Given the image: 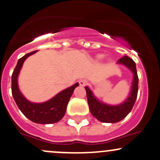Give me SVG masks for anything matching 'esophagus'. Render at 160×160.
<instances>
[{
	"label": "esophagus",
	"instance_id": "1",
	"mask_svg": "<svg viewBox=\"0 0 160 160\" xmlns=\"http://www.w3.org/2000/svg\"><path fill=\"white\" fill-rule=\"evenodd\" d=\"M79 83H80V85L81 86V87H84L87 84V80H85V79H83V80H80V81H79Z\"/></svg>",
	"mask_w": 160,
	"mask_h": 160
}]
</instances>
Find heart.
Here are the masks:
<instances>
[{
    "label": "heart",
    "instance_id": "obj_1",
    "mask_svg": "<svg viewBox=\"0 0 160 160\" xmlns=\"http://www.w3.org/2000/svg\"><path fill=\"white\" fill-rule=\"evenodd\" d=\"M97 58L98 59V60H102V59L104 58V55H103V54H99V55H97Z\"/></svg>",
    "mask_w": 160,
    "mask_h": 160
}]
</instances>
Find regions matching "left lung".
<instances>
[{
  "mask_svg": "<svg viewBox=\"0 0 160 160\" xmlns=\"http://www.w3.org/2000/svg\"><path fill=\"white\" fill-rule=\"evenodd\" d=\"M119 64H122L132 71L133 74L132 87L130 93L127 100L119 105L112 106L99 101L93 96V92L88 87H85L87 92V102L89 108L92 115L100 122H120L125 118L132 110L137 97L138 93V79L137 67L133 60L128 56H124L117 61Z\"/></svg>",
  "mask_w": 160,
  "mask_h": 160,
  "instance_id": "left-lung-1",
  "label": "left lung"
}]
</instances>
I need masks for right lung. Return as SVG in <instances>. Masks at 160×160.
<instances>
[{
    "label": "right lung",
    "mask_w": 160,
    "mask_h": 160,
    "mask_svg": "<svg viewBox=\"0 0 160 160\" xmlns=\"http://www.w3.org/2000/svg\"><path fill=\"white\" fill-rule=\"evenodd\" d=\"M38 50L27 53L18 60L17 66L13 70L11 77V90L12 95L20 110L27 118L32 122L41 124H51L58 122L64 116L67 104L71 97L73 90L79 83H76L71 87L62 90L55 97L44 102L36 103L27 100L18 87V78L24 60Z\"/></svg>",
    "instance_id": "1"
}]
</instances>
